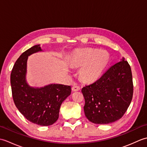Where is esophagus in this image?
Masks as SVG:
<instances>
[{"label":"esophagus","mask_w":147,"mask_h":147,"mask_svg":"<svg viewBox=\"0 0 147 147\" xmlns=\"http://www.w3.org/2000/svg\"><path fill=\"white\" fill-rule=\"evenodd\" d=\"M80 90V87L78 85H74L72 87V90L74 92L78 91V90Z\"/></svg>","instance_id":"34e87169"}]
</instances>
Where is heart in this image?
<instances>
[{
    "instance_id": "b5f03b06",
    "label": "heart",
    "mask_w": 147,
    "mask_h": 147,
    "mask_svg": "<svg viewBox=\"0 0 147 147\" xmlns=\"http://www.w3.org/2000/svg\"><path fill=\"white\" fill-rule=\"evenodd\" d=\"M109 62V55L98 50H87L76 55L74 64L78 67H83L80 71V77L84 82H92L100 76Z\"/></svg>"
}]
</instances>
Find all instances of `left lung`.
Returning a JSON list of instances; mask_svg holds the SVG:
<instances>
[{
	"mask_svg": "<svg viewBox=\"0 0 147 147\" xmlns=\"http://www.w3.org/2000/svg\"><path fill=\"white\" fill-rule=\"evenodd\" d=\"M85 98L84 112L92 123L107 124L123 116L133 98L131 69L123 58L109 67L102 76L82 90Z\"/></svg>",
	"mask_w": 147,
	"mask_h": 147,
	"instance_id": "left-lung-1",
	"label": "left lung"
}]
</instances>
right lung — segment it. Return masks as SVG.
<instances>
[{
    "instance_id": "obj_1",
    "label": "right lung",
    "mask_w": 147,
    "mask_h": 147,
    "mask_svg": "<svg viewBox=\"0 0 147 147\" xmlns=\"http://www.w3.org/2000/svg\"><path fill=\"white\" fill-rule=\"evenodd\" d=\"M42 51L36 45L24 52L19 57L11 74L13 100L17 109L27 120L40 126H50L59 118V109L64 100L71 94L70 86L51 84L42 88L30 86L26 81L28 56Z\"/></svg>"
}]
</instances>
